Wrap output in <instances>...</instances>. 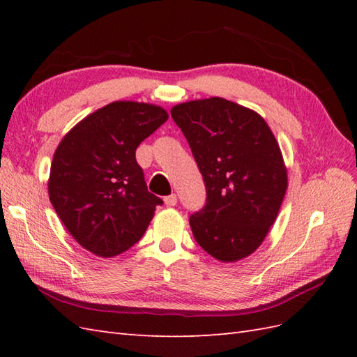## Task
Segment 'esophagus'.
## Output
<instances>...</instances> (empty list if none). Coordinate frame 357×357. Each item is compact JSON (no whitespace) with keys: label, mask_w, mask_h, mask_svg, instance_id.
Listing matches in <instances>:
<instances>
[{"label":"esophagus","mask_w":357,"mask_h":357,"mask_svg":"<svg viewBox=\"0 0 357 357\" xmlns=\"http://www.w3.org/2000/svg\"><path fill=\"white\" fill-rule=\"evenodd\" d=\"M164 202H165V206L167 207H174L178 204V196L176 195H170V196H165L164 198Z\"/></svg>","instance_id":"34e87169"}]
</instances>
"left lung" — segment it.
<instances>
[{
  "instance_id": "obj_1",
  "label": "left lung",
  "mask_w": 357,
  "mask_h": 357,
  "mask_svg": "<svg viewBox=\"0 0 357 357\" xmlns=\"http://www.w3.org/2000/svg\"><path fill=\"white\" fill-rule=\"evenodd\" d=\"M207 188L190 216L196 242L219 262L255 253L275 224L288 187L282 151L259 113L219 96L173 105Z\"/></svg>"
}]
</instances>
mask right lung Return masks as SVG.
I'll return each mask as SVG.
<instances>
[{
  "mask_svg": "<svg viewBox=\"0 0 357 357\" xmlns=\"http://www.w3.org/2000/svg\"><path fill=\"white\" fill-rule=\"evenodd\" d=\"M167 119L159 105L115 101L81 119L58 144L49 198L67 231L90 253H124L162 204L147 190L135 151Z\"/></svg>",
  "mask_w": 357,
  "mask_h": 357,
  "instance_id": "add662e5",
  "label": "right lung"
}]
</instances>
